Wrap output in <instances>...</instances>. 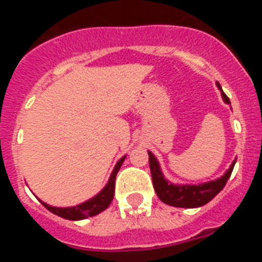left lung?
<instances>
[{
	"mask_svg": "<svg viewBox=\"0 0 262 262\" xmlns=\"http://www.w3.org/2000/svg\"><path fill=\"white\" fill-rule=\"evenodd\" d=\"M217 87L222 91L219 83H217ZM222 96H223L224 102L230 104V99L227 98V95L224 94L223 91H222ZM148 155H149L152 182H154L156 194L160 199V201H163L164 204L178 208H197L209 203L226 186L236 162V160L232 162L230 168L222 178H217L215 181H211V182L201 183V185H174L164 178L162 171H160L159 163H158L155 156L152 155V152H148Z\"/></svg>",
	"mask_w": 262,
	"mask_h": 262,
	"instance_id": "8db88e82",
	"label": "left lung"
}]
</instances>
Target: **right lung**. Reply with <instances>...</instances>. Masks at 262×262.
<instances>
[{"instance_id":"add662e5","label":"right lung","mask_w":262,"mask_h":262,"mask_svg":"<svg viewBox=\"0 0 262 262\" xmlns=\"http://www.w3.org/2000/svg\"><path fill=\"white\" fill-rule=\"evenodd\" d=\"M123 160H125V156L119 159V162L115 164L114 170L111 172V177L108 179V182L104 186L99 194H96L95 197L90 199L85 203L80 204V205H76V207H69V208H57V207H51L49 204L40 203L45 205V207L49 209L50 212H53L54 215L61 216L63 219L68 220H81L85 219V217H91V216H95L103 212L106 209L108 205L113 201V197H114V190H115V177L118 174L119 168L122 166Z\"/></svg>"}]
</instances>
